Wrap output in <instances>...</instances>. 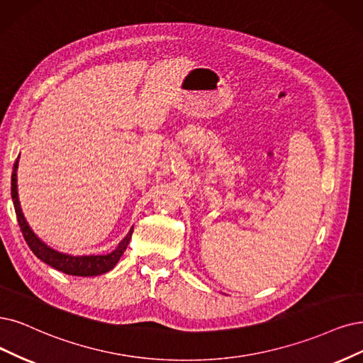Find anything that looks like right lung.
Listing matches in <instances>:
<instances>
[{
  "mask_svg": "<svg viewBox=\"0 0 363 363\" xmlns=\"http://www.w3.org/2000/svg\"><path fill=\"white\" fill-rule=\"evenodd\" d=\"M16 169H18V160L15 161V166H13V173H11V199H13V205H15V212H16V218L21 227V232L26 240V244H28L30 250L35 254V256L42 262L48 263L49 266L55 267V269L67 275L96 277L113 269V266L118 263L121 256H123L124 251L127 250V245L133 235V229L123 239V242L116 247V250L112 251L111 254H106V256L74 257V256H69V254H62L49 248L34 235V232L30 229L28 223H26L23 218V213L21 211L19 199H18V190H16Z\"/></svg>",
  "mask_w": 363,
  "mask_h": 363,
  "instance_id": "add662e5",
  "label": "right lung"
}]
</instances>
